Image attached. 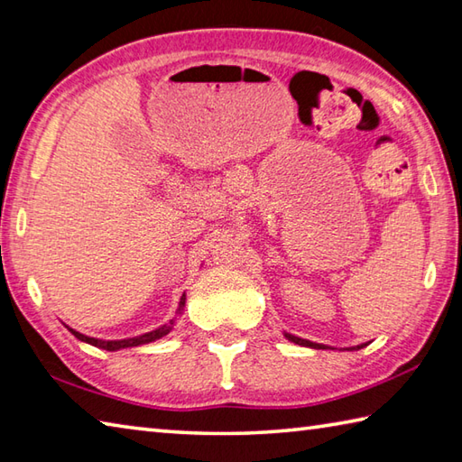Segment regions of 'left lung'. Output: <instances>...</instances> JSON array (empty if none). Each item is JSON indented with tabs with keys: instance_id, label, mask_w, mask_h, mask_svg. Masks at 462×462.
<instances>
[{
	"instance_id": "left-lung-1",
	"label": "left lung",
	"mask_w": 462,
	"mask_h": 462,
	"mask_svg": "<svg viewBox=\"0 0 462 462\" xmlns=\"http://www.w3.org/2000/svg\"><path fill=\"white\" fill-rule=\"evenodd\" d=\"M285 337L289 338V341H293V343H297V345H300V346H310V349H325V345L307 341V338H300V337H295V335H291V333H285ZM363 346H365V345H359V346H356V349H363Z\"/></svg>"
}]
</instances>
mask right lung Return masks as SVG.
I'll return each instance as SVG.
<instances>
[{
    "label": "right lung",
    "instance_id": "add662e5",
    "mask_svg": "<svg viewBox=\"0 0 462 462\" xmlns=\"http://www.w3.org/2000/svg\"><path fill=\"white\" fill-rule=\"evenodd\" d=\"M185 307V293L181 297V300H179V309L177 313H181ZM173 323L175 321H169V325H163L155 328V331H149L145 335H139V337H131V338H121V341H103V338H93V337H88V335H81L75 331V328H69V331L79 338V341L83 343H89L93 346H99V349H106V351H119V349H127V346H139V345H145V343H152V341H157V338L165 337L169 331L173 328Z\"/></svg>",
    "mask_w": 462,
    "mask_h": 462
}]
</instances>
